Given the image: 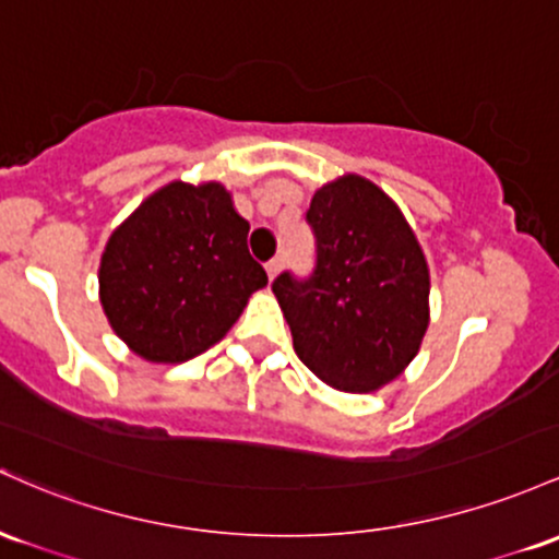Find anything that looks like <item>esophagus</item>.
Segmentation results:
<instances>
[{"label": "esophagus", "instance_id": "34e87169", "mask_svg": "<svg viewBox=\"0 0 559 559\" xmlns=\"http://www.w3.org/2000/svg\"><path fill=\"white\" fill-rule=\"evenodd\" d=\"M280 272H282V259H272V261L266 263V274H269V280L277 277Z\"/></svg>", "mask_w": 559, "mask_h": 559}]
</instances>
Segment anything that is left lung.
Returning a JSON list of instances; mask_svg holds the SVG:
<instances>
[{"label": "left lung", "mask_w": 559, "mask_h": 559, "mask_svg": "<svg viewBox=\"0 0 559 559\" xmlns=\"http://www.w3.org/2000/svg\"><path fill=\"white\" fill-rule=\"evenodd\" d=\"M317 269L272 290L298 359L343 393H372L409 367L430 322V269L415 229L359 174L319 187L306 213Z\"/></svg>", "instance_id": "left-lung-1"}]
</instances>
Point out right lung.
Returning a JSON list of instances; mask_svg holds the SVG:
<instances>
[{"instance_id":"right-lung-1","label":"right lung","mask_w":559,"mask_h":559,"mask_svg":"<svg viewBox=\"0 0 559 559\" xmlns=\"http://www.w3.org/2000/svg\"><path fill=\"white\" fill-rule=\"evenodd\" d=\"M248 231L218 181L174 179L144 198L99 259V304L112 332L153 364L216 346L269 282L250 259Z\"/></svg>"}]
</instances>
